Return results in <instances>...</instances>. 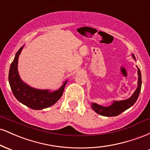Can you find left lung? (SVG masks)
Instances as JSON below:
<instances>
[{"label":"left lung","instance_id":"1","mask_svg":"<svg viewBox=\"0 0 150 150\" xmlns=\"http://www.w3.org/2000/svg\"><path fill=\"white\" fill-rule=\"evenodd\" d=\"M132 58L135 60V56L132 54ZM137 74H138V81H137V87L133 93V94L128 99L122 101H113V104L109 106H102L96 103H92V109L96 113H99V115L104 116H116L119 115L125 110H127L135 103L137 98L139 97L140 90L141 85H142V76H141L140 70L137 68Z\"/></svg>","mask_w":150,"mask_h":150}]
</instances>
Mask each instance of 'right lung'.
<instances>
[{
  "instance_id": "right-lung-1",
  "label": "right lung",
  "mask_w": 150,
  "mask_h": 150,
  "mask_svg": "<svg viewBox=\"0 0 150 150\" xmlns=\"http://www.w3.org/2000/svg\"><path fill=\"white\" fill-rule=\"evenodd\" d=\"M24 46L15 54L13 63L10 65L8 80L15 97L29 108L34 110H40L52 106L59 100L63 95L67 82L58 90L51 92L49 89H38L30 87L21 80L18 73V58Z\"/></svg>"
}]
</instances>
